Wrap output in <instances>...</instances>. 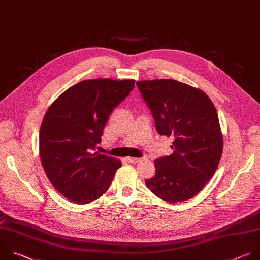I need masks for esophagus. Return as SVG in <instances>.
<instances>
[{
    "instance_id": "esophagus-1",
    "label": "esophagus",
    "mask_w": 260,
    "mask_h": 260,
    "mask_svg": "<svg viewBox=\"0 0 260 260\" xmlns=\"http://www.w3.org/2000/svg\"><path fill=\"white\" fill-rule=\"evenodd\" d=\"M143 158H138V157H127V160L131 162V163H138L142 160Z\"/></svg>"
}]
</instances>
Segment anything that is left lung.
Instances as JSON below:
<instances>
[{
    "mask_svg": "<svg viewBox=\"0 0 260 260\" xmlns=\"http://www.w3.org/2000/svg\"><path fill=\"white\" fill-rule=\"evenodd\" d=\"M137 85L157 133L174 138V152L155 160L156 175L145 184L164 201L188 200L213 177L220 161L223 141L216 109L204 92L175 79Z\"/></svg>",
    "mask_w": 260,
    "mask_h": 260,
    "instance_id": "8db88e82",
    "label": "left lung"
}]
</instances>
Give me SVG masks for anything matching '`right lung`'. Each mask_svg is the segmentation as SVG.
I'll use <instances>...</instances> for the list:
<instances>
[{
    "label": "right lung",
    "instance_id": "obj_1",
    "mask_svg": "<svg viewBox=\"0 0 260 260\" xmlns=\"http://www.w3.org/2000/svg\"><path fill=\"white\" fill-rule=\"evenodd\" d=\"M135 80H82L49 107L40 131V156L54 188L71 202L86 204L110 187L117 159L96 152L113 109L133 91Z\"/></svg>",
    "mask_w": 260,
    "mask_h": 260
}]
</instances>
